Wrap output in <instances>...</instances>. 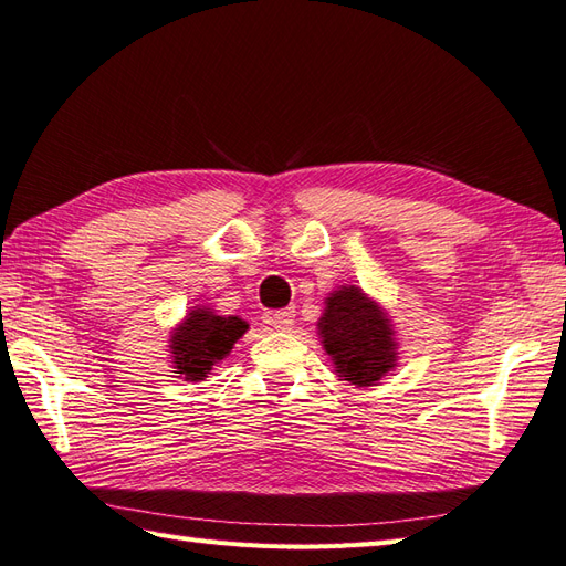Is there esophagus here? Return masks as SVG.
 <instances>
[{"instance_id": "obj_1", "label": "esophagus", "mask_w": 566, "mask_h": 566, "mask_svg": "<svg viewBox=\"0 0 566 566\" xmlns=\"http://www.w3.org/2000/svg\"><path fill=\"white\" fill-rule=\"evenodd\" d=\"M266 322L273 326V329H279V332H287V329H293V324H295V312H293V310H279V312H269Z\"/></svg>"}]
</instances>
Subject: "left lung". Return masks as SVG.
Masks as SVG:
<instances>
[{"label":"left lung","mask_w":566,"mask_h":566,"mask_svg":"<svg viewBox=\"0 0 566 566\" xmlns=\"http://www.w3.org/2000/svg\"><path fill=\"white\" fill-rule=\"evenodd\" d=\"M317 334L336 378L348 385L375 387L397 368L395 324L378 300L358 285H342L326 295Z\"/></svg>","instance_id":"1"}]
</instances>
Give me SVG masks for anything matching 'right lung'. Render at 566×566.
<instances>
[{"instance_id": "right-lung-1", "label": "right lung", "mask_w": 566, "mask_h": 566, "mask_svg": "<svg viewBox=\"0 0 566 566\" xmlns=\"http://www.w3.org/2000/svg\"><path fill=\"white\" fill-rule=\"evenodd\" d=\"M249 324L237 315H218L212 307L196 305L174 326L169 336L171 368L188 382L206 380L210 370L230 356Z\"/></svg>"}]
</instances>
